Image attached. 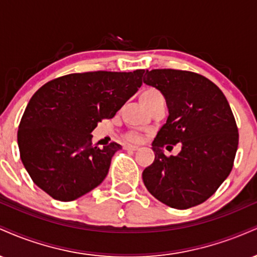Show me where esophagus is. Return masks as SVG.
I'll use <instances>...</instances> for the list:
<instances>
[{
    "mask_svg": "<svg viewBox=\"0 0 257 257\" xmlns=\"http://www.w3.org/2000/svg\"><path fill=\"white\" fill-rule=\"evenodd\" d=\"M124 149L129 150V151H137V150H139V146L138 145H125Z\"/></svg>",
    "mask_w": 257,
    "mask_h": 257,
    "instance_id": "esophagus-1",
    "label": "esophagus"
}]
</instances>
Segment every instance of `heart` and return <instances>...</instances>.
Instances as JSON below:
<instances>
[{
	"label": "heart",
	"mask_w": 257,
	"mask_h": 257,
	"mask_svg": "<svg viewBox=\"0 0 257 257\" xmlns=\"http://www.w3.org/2000/svg\"><path fill=\"white\" fill-rule=\"evenodd\" d=\"M139 98H140L141 104L145 106V107L155 104V102L159 101V100H164L161 91H159L158 89H156V88H152V87L146 88V89H144L143 91H141ZM125 139L129 141H140V135L135 132H129L128 134L125 135Z\"/></svg>",
	"instance_id": "obj_1"
}]
</instances>
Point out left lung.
<instances>
[{"label":"left lung","mask_w":257,"mask_h":257,"mask_svg":"<svg viewBox=\"0 0 257 257\" xmlns=\"http://www.w3.org/2000/svg\"><path fill=\"white\" fill-rule=\"evenodd\" d=\"M144 83L163 94L169 110L152 143L155 161L143 172L144 184L168 206L198 205L216 192L234 162L239 134L228 101L216 84L196 72L146 70ZM179 142L178 156L164 155V146Z\"/></svg>","instance_id":"8db88e82"}]
</instances>
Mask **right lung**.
Segmentation results:
<instances>
[{"instance_id":"right-lung-1","label":"right lung","mask_w":257,"mask_h":257,"mask_svg":"<svg viewBox=\"0 0 257 257\" xmlns=\"http://www.w3.org/2000/svg\"><path fill=\"white\" fill-rule=\"evenodd\" d=\"M144 70L70 73L32 95L18 129L20 158L32 181L61 202H71L104 181L122 146L99 149L90 134L113 118L143 84Z\"/></svg>"}]
</instances>
